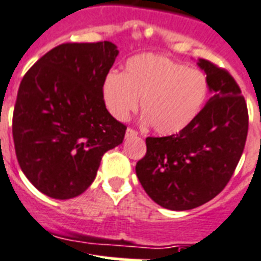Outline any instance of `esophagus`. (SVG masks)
Here are the masks:
<instances>
[{"label":"esophagus","instance_id":"34e87169","mask_svg":"<svg viewBox=\"0 0 261 261\" xmlns=\"http://www.w3.org/2000/svg\"><path fill=\"white\" fill-rule=\"evenodd\" d=\"M135 136H137L136 130H133V129L130 128L126 129V132H125V137H126V139H129V137H135Z\"/></svg>","mask_w":261,"mask_h":261}]
</instances>
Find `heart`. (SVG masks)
I'll list each match as a JSON object with an SVG mask.
<instances>
[{
	"label": "heart",
	"instance_id": "1",
	"mask_svg": "<svg viewBox=\"0 0 261 261\" xmlns=\"http://www.w3.org/2000/svg\"><path fill=\"white\" fill-rule=\"evenodd\" d=\"M207 95L204 72L159 54L129 58L124 73L110 72L102 84L105 106L116 120L128 121L141 99L143 121L162 136L188 128L201 112Z\"/></svg>",
	"mask_w": 261,
	"mask_h": 261
}]
</instances>
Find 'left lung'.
Returning a JSON list of instances; mask_svg holds the SVG:
<instances>
[{
	"instance_id": "1",
	"label": "left lung",
	"mask_w": 261,
	"mask_h": 261,
	"mask_svg": "<svg viewBox=\"0 0 261 261\" xmlns=\"http://www.w3.org/2000/svg\"><path fill=\"white\" fill-rule=\"evenodd\" d=\"M211 98L179 133L147 137V153L136 165L147 195L171 211L192 210L214 199L229 182L248 135V109L229 72L197 60Z\"/></svg>"
}]
</instances>
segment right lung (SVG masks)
Masks as SVG:
<instances>
[{
    "label": "right lung",
    "mask_w": 261,
    "mask_h": 261,
    "mask_svg": "<svg viewBox=\"0 0 261 261\" xmlns=\"http://www.w3.org/2000/svg\"><path fill=\"white\" fill-rule=\"evenodd\" d=\"M118 56L112 42L51 48L24 74L13 112L21 170L48 197L66 200L94 182L103 153L126 126L108 112L102 84Z\"/></svg>",
    "instance_id": "right-lung-1"
}]
</instances>
